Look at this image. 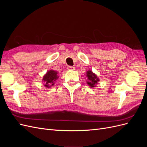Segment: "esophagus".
<instances>
[{"mask_svg":"<svg viewBox=\"0 0 147 147\" xmlns=\"http://www.w3.org/2000/svg\"><path fill=\"white\" fill-rule=\"evenodd\" d=\"M67 69L68 70H74L75 68L74 67H72V66H68Z\"/></svg>","mask_w":147,"mask_h":147,"instance_id":"obj_1","label":"esophagus"}]
</instances>
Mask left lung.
Returning a JSON list of instances; mask_svg holds the SVG:
<instances>
[{
  "label": "left lung",
  "instance_id": "1",
  "mask_svg": "<svg viewBox=\"0 0 147 147\" xmlns=\"http://www.w3.org/2000/svg\"><path fill=\"white\" fill-rule=\"evenodd\" d=\"M86 82L88 85L90 86L91 88H93L96 87V84H98L100 80L97 77V75L92 72V70H89L86 72Z\"/></svg>",
  "mask_w": 147,
  "mask_h": 147
}]
</instances>
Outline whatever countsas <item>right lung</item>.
<instances>
[{
	"label": "right lung",
	"mask_w": 147,
	"mask_h": 147,
	"mask_svg": "<svg viewBox=\"0 0 147 147\" xmlns=\"http://www.w3.org/2000/svg\"><path fill=\"white\" fill-rule=\"evenodd\" d=\"M59 78L58 72L54 70H50L44 75L42 79L43 85L45 88H50L54 85L55 82Z\"/></svg>",
	"instance_id": "right-lung-1"
}]
</instances>
